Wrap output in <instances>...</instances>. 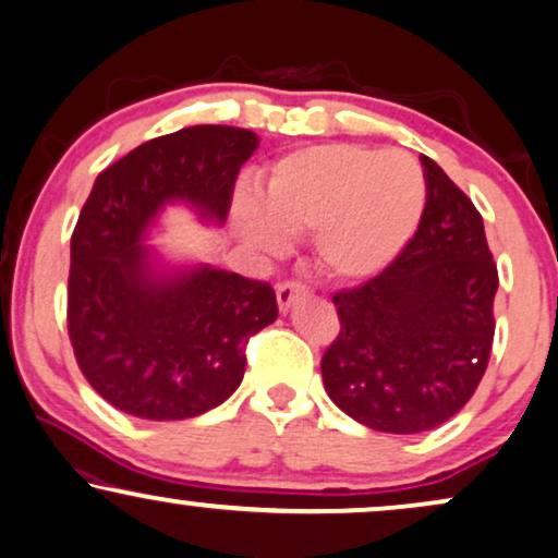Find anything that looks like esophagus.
<instances>
[{"instance_id": "esophagus-1", "label": "esophagus", "mask_w": 558, "mask_h": 558, "mask_svg": "<svg viewBox=\"0 0 558 558\" xmlns=\"http://www.w3.org/2000/svg\"><path fill=\"white\" fill-rule=\"evenodd\" d=\"M278 306L280 312H288V308L293 306V301H299L301 295L308 293V288L301 283V280H283V283H278Z\"/></svg>"}]
</instances>
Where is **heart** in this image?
Segmentation results:
<instances>
[{
    "label": "heart",
    "mask_w": 558,
    "mask_h": 558,
    "mask_svg": "<svg viewBox=\"0 0 558 558\" xmlns=\"http://www.w3.org/2000/svg\"><path fill=\"white\" fill-rule=\"evenodd\" d=\"M425 197V174L409 154L324 144L280 159L263 185V206L239 197L234 223L265 252L283 250L286 234H314L322 272L363 280L404 250Z\"/></svg>",
    "instance_id": "obj_1"
}]
</instances>
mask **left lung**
I'll return each mask as SVG.
<instances>
[{"label":"left lung","instance_id":"1","mask_svg":"<svg viewBox=\"0 0 558 558\" xmlns=\"http://www.w3.org/2000/svg\"><path fill=\"white\" fill-rule=\"evenodd\" d=\"M420 227L376 278L331 295L329 399L378 433H425L466 407L489 365L499 275L469 195L429 157Z\"/></svg>","mask_w":558,"mask_h":558}]
</instances>
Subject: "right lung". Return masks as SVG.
Here are the masks:
<instances>
[{
	"instance_id": "1",
	"label": "right lung",
	"mask_w": 558,
	"mask_h": 558,
	"mask_svg": "<svg viewBox=\"0 0 558 558\" xmlns=\"http://www.w3.org/2000/svg\"><path fill=\"white\" fill-rule=\"evenodd\" d=\"M257 136L193 125L151 138L97 174L72 234L66 324L84 378L141 420H187L242 384L246 342L275 322L265 280L197 267L151 270L141 236L169 201L223 221Z\"/></svg>"
}]
</instances>
